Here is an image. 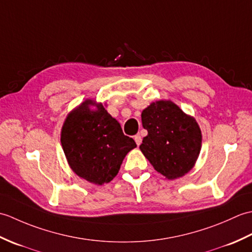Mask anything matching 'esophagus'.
<instances>
[{"mask_svg": "<svg viewBox=\"0 0 252 252\" xmlns=\"http://www.w3.org/2000/svg\"><path fill=\"white\" fill-rule=\"evenodd\" d=\"M134 141H135V143L137 144V146H140L141 143H142V136H141L140 134L135 135V136H134Z\"/></svg>", "mask_w": 252, "mask_h": 252, "instance_id": "34e87169", "label": "esophagus"}]
</instances>
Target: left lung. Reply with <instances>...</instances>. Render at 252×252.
Wrapping results in <instances>:
<instances>
[{"instance_id": "left-lung-1", "label": "left lung", "mask_w": 252, "mask_h": 252, "mask_svg": "<svg viewBox=\"0 0 252 252\" xmlns=\"http://www.w3.org/2000/svg\"><path fill=\"white\" fill-rule=\"evenodd\" d=\"M148 134L141 151L159 173L173 180L194 167L201 147V132L194 118L170 100H159L142 112Z\"/></svg>"}]
</instances>
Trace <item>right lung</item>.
Listing matches in <instances>:
<instances>
[{
  "mask_svg": "<svg viewBox=\"0 0 252 252\" xmlns=\"http://www.w3.org/2000/svg\"><path fill=\"white\" fill-rule=\"evenodd\" d=\"M87 100L69 114L62 130V145L73 172L91 183H108L119 172L126 155L136 147L133 138L103 105L91 110Z\"/></svg>",
  "mask_w": 252,
  "mask_h": 252,
  "instance_id": "obj_1",
  "label": "right lung"
}]
</instances>
